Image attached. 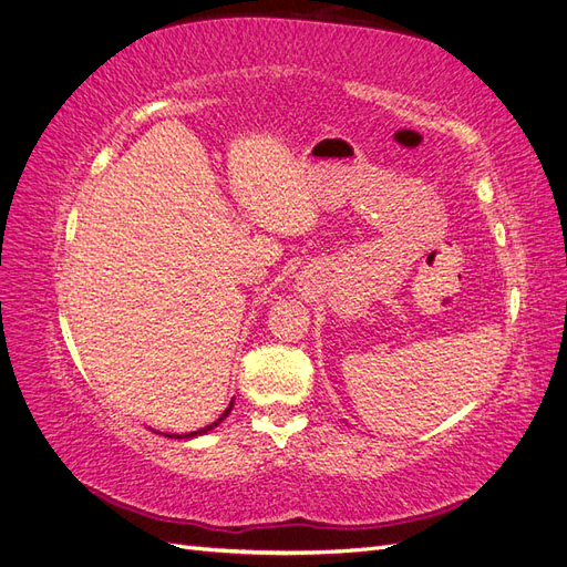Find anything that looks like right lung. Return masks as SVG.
I'll return each mask as SVG.
<instances>
[{
	"mask_svg": "<svg viewBox=\"0 0 567 567\" xmlns=\"http://www.w3.org/2000/svg\"><path fill=\"white\" fill-rule=\"evenodd\" d=\"M231 406H234V400H231V404L225 409V414H221L215 423H210V425H205V427H200V431H194V433H184V435H165V437H175V440H192V437H198V435H205V433H210L213 427H217L221 421H225L227 416H229V411H231Z\"/></svg>",
	"mask_w": 567,
	"mask_h": 567,
	"instance_id": "right-lung-1",
	"label": "right lung"
}]
</instances>
